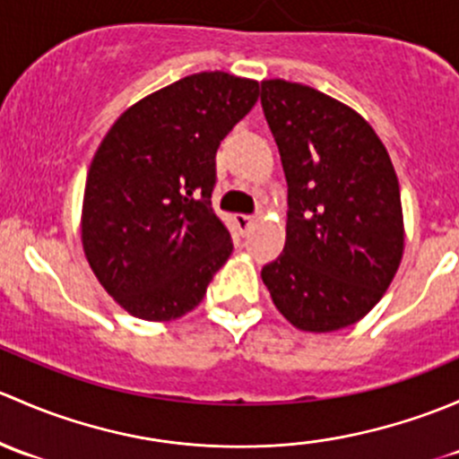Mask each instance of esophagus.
I'll return each mask as SVG.
<instances>
[{
  "instance_id": "obj_1",
  "label": "esophagus",
  "mask_w": 459,
  "mask_h": 459,
  "mask_svg": "<svg viewBox=\"0 0 459 459\" xmlns=\"http://www.w3.org/2000/svg\"><path fill=\"white\" fill-rule=\"evenodd\" d=\"M254 221H256V216L252 214H236V225H238L240 230H249Z\"/></svg>"
}]
</instances>
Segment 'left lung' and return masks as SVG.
Instances as JSON below:
<instances>
[{
    "instance_id": "8db88e82",
    "label": "left lung",
    "mask_w": 459,
    "mask_h": 459,
    "mask_svg": "<svg viewBox=\"0 0 459 459\" xmlns=\"http://www.w3.org/2000/svg\"><path fill=\"white\" fill-rule=\"evenodd\" d=\"M261 103L290 205L285 249L263 282L296 329L338 332L369 314L403 261L394 163L376 130L329 94L269 79Z\"/></svg>"
}]
</instances>
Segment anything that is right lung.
I'll use <instances>...</instances> for the list:
<instances>
[{
  "mask_svg": "<svg viewBox=\"0 0 459 459\" xmlns=\"http://www.w3.org/2000/svg\"><path fill=\"white\" fill-rule=\"evenodd\" d=\"M256 99L254 79L190 74L127 108L94 152L83 252L134 318H181L230 258L231 236L212 207L216 150Z\"/></svg>",
  "mask_w": 459,
  "mask_h": 459,
  "instance_id": "right-lung-1",
  "label": "right lung"
}]
</instances>
